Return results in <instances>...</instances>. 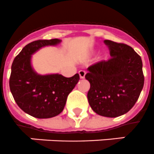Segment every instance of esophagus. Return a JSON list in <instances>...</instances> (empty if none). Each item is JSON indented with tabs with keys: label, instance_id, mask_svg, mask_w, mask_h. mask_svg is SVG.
I'll return each instance as SVG.
<instances>
[{
	"label": "esophagus",
	"instance_id": "1",
	"mask_svg": "<svg viewBox=\"0 0 154 154\" xmlns=\"http://www.w3.org/2000/svg\"><path fill=\"white\" fill-rule=\"evenodd\" d=\"M79 77H80V79H84L85 75H86V71H83V70H81V71H79Z\"/></svg>",
	"mask_w": 154,
	"mask_h": 154
}]
</instances>
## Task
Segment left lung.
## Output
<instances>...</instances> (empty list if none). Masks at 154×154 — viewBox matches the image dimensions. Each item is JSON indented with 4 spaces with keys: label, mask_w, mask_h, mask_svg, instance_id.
I'll use <instances>...</instances> for the list:
<instances>
[{
    "label": "left lung",
    "mask_w": 154,
    "mask_h": 154,
    "mask_svg": "<svg viewBox=\"0 0 154 154\" xmlns=\"http://www.w3.org/2000/svg\"><path fill=\"white\" fill-rule=\"evenodd\" d=\"M110 58L90 66L85 78L91 87L87 98L96 114L116 118L127 113L137 101L144 86L141 56L130 46L104 40Z\"/></svg>",
    "instance_id": "obj_1"
}]
</instances>
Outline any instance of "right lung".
Returning a JSON list of instances; mask_svg holds the SVG:
<instances>
[{
	"mask_svg": "<svg viewBox=\"0 0 154 154\" xmlns=\"http://www.w3.org/2000/svg\"><path fill=\"white\" fill-rule=\"evenodd\" d=\"M60 41L51 39L29 43L15 57L12 64L9 87L15 102L23 111L37 119H49L60 114L68 94L79 80V74L71 78L59 74L40 75L31 66V56L34 52Z\"/></svg>",
	"mask_w": 154,
	"mask_h": 154,
	"instance_id": "add662e5",
	"label": "right lung"
}]
</instances>
